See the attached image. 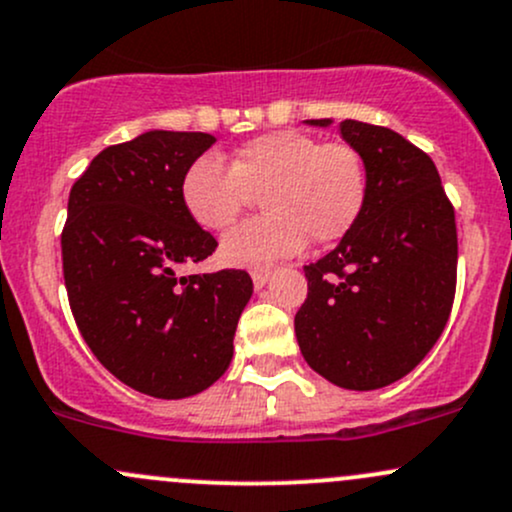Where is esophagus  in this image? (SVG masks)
<instances>
[{"label":"esophagus","instance_id":"obj_1","mask_svg":"<svg viewBox=\"0 0 512 512\" xmlns=\"http://www.w3.org/2000/svg\"><path fill=\"white\" fill-rule=\"evenodd\" d=\"M270 270H252V284H255V289H262L267 284V279H270Z\"/></svg>","mask_w":512,"mask_h":512}]
</instances>
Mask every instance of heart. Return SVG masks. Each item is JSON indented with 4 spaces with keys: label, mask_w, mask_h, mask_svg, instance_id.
<instances>
[{
    "label": "heart",
    "mask_w": 512,
    "mask_h": 512,
    "mask_svg": "<svg viewBox=\"0 0 512 512\" xmlns=\"http://www.w3.org/2000/svg\"><path fill=\"white\" fill-rule=\"evenodd\" d=\"M179 193L188 218L213 233L230 228L250 198L262 196L265 215L230 230L220 260L265 270L299 255L309 238L321 245L346 238L368 206L370 176L351 144L277 129L235 149L230 166L213 154L191 161Z\"/></svg>",
    "instance_id": "b5f03b06"
}]
</instances>
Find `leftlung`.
<instances>
[{
    "instance_id": "left-lung-1",
    "label": "left lung",
    "mask_w": 512,
    "mask_h": 512,
    "mask_svg": "<svg viewBox=\"0 0 512 512\" xmlns=\"http://www.w3.org/2000/svg\"><path fill=\"white\" fill-rule=\"evenodd\" d=\"M338 132L368 166V206L336 250L304 267L309 294L294 331L304 360L328 383L378 390L417 368L449 321L454 206L434 161L402 134L358 120H343Z\"/></svg>"
}]
</instances>
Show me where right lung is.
<instances>
[{
  "label": "right lung",
  "mask_w": 512,
  "mask_h": 512,
  "mask_svg": "<svg viewBox=\"0 0 512 512\" xmlns=\"http://www.w3.org/2000/svg\"><path fill=\"white\" fill-rule=\"evenodd\" d=\"M213 142L152 129L102 149L68 196L61 247L75 324L117 380L159 400L198 395L228 370L252 297L245 270L176 274L218 247L179 193Z\"/></svg>",
  "instance_id": "add662e5"
}]
</instances>
